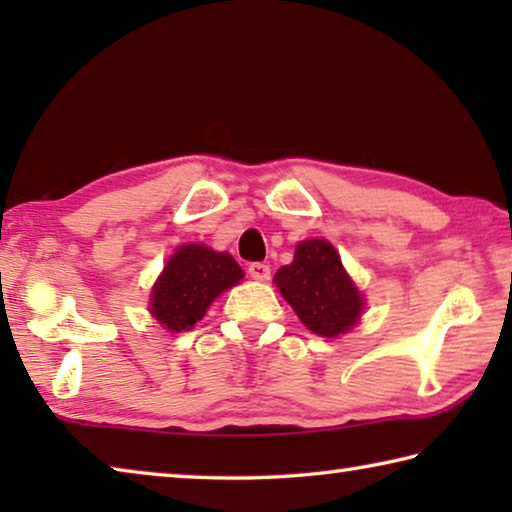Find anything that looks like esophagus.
Instances as JSON below:
<instances>
[{
    "label": "esophagus",
    "mask_w": 512,
    "mask_h": 512,
    "mask_svg": "<svg viewBox=\"0 0 512 512\" xmlns=\"http://www.w3.org/2000/svg\"><path fill=\"white\" fill-rule=\"evenodd\" d=\"M248 273H250V277H253V280L266 282L268 277H271V266L264 264V262H253L248 266Z\"/></svg>",
    "instance_id": "esophagus-1"
}]
</instances>
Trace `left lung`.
Returning a JSON list of instances; mask_svg holds the SVG:
<instances>
[{"instance_id": "1", "label": "left lung", "mask_w": 512, "mask_h": 512, "mask_svg": "<svg viewBox=\"0 0 512 512\" xmlns=\"http://www.w3.org/2000/svg\"><path fill=\"white\" fill-rule=\"evenodd\" d=\"M275 284L302 323L320 336L345 334L361 316L359 291L325 239L302 241L293 262L275 273Z\"/></svg>"}]
</instances>
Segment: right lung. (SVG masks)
I'll use <instances>...</instances> for the list:
<instances>
[{
	"instance_id": "obj_1",
	"label": "right lung",
	"mask_w": 512,
	"mask_h": 512,
	"mask_svg": "<svg viewBox=\"0 0 512 512\" xmlns=\"http://www.w3.org/2000/svg\"><path fill=\"white\" fill-rule=\"evenodd\" d=\"M244 277L241 266L228 253L205 246H180L151 296V314L171 332L192 329L205 316L212 300Z\"/></svg>"
}]
</instances>
